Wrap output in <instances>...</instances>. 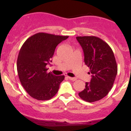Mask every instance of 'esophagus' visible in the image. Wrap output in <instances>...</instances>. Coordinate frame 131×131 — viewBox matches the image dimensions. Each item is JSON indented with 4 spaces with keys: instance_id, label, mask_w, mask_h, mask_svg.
<instances>
[{
    "instance_id": "1",
    "label": "esophagus",
    "mask_w": 131,
    "mask_h": 131,
    "mask_svg": "<svg viewBox=\"0 0 131 131\" xmlns=\"http://www.w3.org/2000/svg\"><path fill=\"white\" fill-rule=\"evenodd\" d=\"M68 79H70V80H71V81H76V78H72V77H68Z\"/></svg>"
}]
</instances>
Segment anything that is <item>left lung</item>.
<instances>
[{
	"mask_svg": "<svg viewBox=\"0 0 131 131\" xmlns=\"http://www.w3.org/2000/svg\"><path fill=\"white\" fill-rule=\"evenodd\" d=\"M82 47L85 64L92 74L91 82H85V89L79 93L82 100L94 102L106 95L113 85L118 66L113 52L107 43L95 36H78Z\"/></svg>",
	"mask_w": 131,
	"mask_h": 131,
	"instance_id": "obj_1",
	"label": "left lung"
}]
</instances>
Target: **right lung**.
I'll use <instances>...</instances> for the list:
<instances>
[{
    "label": "right lung",
    "instance_id": "1",
    "mask_svg": "<svg viewBox=\"0 0 131 131\" xmlns=\"http://www.w3.org/2000/svg\"><path fill=\"white\" fill-rule=\"evenodd\" d=\"M68 36L39 32L23 44L17 59V71L21 84L28 94L38 100H48L55 95L64 76L47 73V64L58 43Z\"/></svg>",
    "mask_w": 131,
    "mask_h": 131
}]
</instances>
